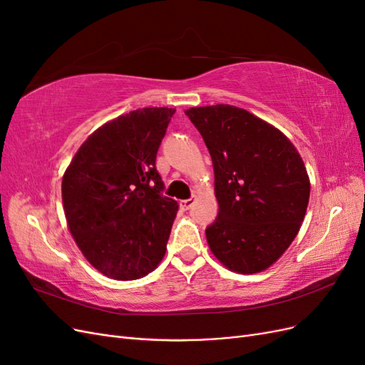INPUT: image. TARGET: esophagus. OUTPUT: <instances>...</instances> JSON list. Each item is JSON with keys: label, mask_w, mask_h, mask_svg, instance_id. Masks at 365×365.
<instances>
[{"label": "esophagus", "mask_w": 365, "mask_h": 365, "mask_svg": "<svg viewBox=\"0 0 365 365\" xmlns=\"http://www.w3.org/2000/svg\"><path fill=\"white\" fill-rule=\"evenodd\" d=\"M195 202H196L195 197H190V200H184V201H180V207H181L182 210H190V208L195 205Z\"/></svg>", "instance_id": "1"}]
</instances>
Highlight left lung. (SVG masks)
<instances>
[{"mask_svg": "<svg viewBox=\"0 0 365 365\" xmlns=\"http://www.w3.org/2000/svg\"><path fill=\"white\" fill-rule=\"evenodd\" d=\"M212 155L217 217L208 247L239 274L268 269L300 231L311 181L300 153L282 130L231 105L185 109Z\"/></svg>", "mask_w": 365, "mask_h": 365, "instance_id": "1", "label": "left lung"}]
</instances>
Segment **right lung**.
<instances>
[{
  "label": "right lung",
  "instance_id": "1",
  "mask_svg": "<svg viewBox=\"0 0 365 365\" xmlns=\"http://www.w3.org/2000/svg\"><path fill=\"white\" fill-rule=\"evenodd\" d=\"M176 109L141 108L97 128L62 178L65 219L93 267L114 280L146 277L163 260L178 202L163 196L157 152Z\"/></svg>",
  "mask_w": 365,
  "mask_h": 365
}]
</instances>
